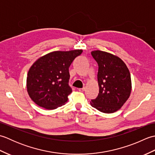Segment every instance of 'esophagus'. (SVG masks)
<instances>
[{
	"label": "esophagus",
	"mask_w": 155,
	"mask_h": 155,
	"mask_svg": "<svg viewBox=\"0 0 155 155\" xmlns=\"http://www.w3.org/2000/svg\"><path fill=\"white\" fill-rule=\"evenodd\" d=\"M78 91H80V92H83L84 90H85V88L84 87H83V88H78Z\"/></svg>",
	"instance_id": "1"
}]
</instances>
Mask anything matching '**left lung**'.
Instances as JSON below:
<instances>
[{
	"label": "left lung",
	"instance_id": "1",
	"mask_svg": "<svg viewBox=\"0 0 155 155\" xmlns=\"http://www.w3.org/2000/svg\"><path fill=\"white\" fill-rule=\"evenodd\" d=\"M91 54L97 62L99 93L91 105L104 113L118 110L129 98L132 83L129 70L123 61L116 55L99 50Z\"/></svg>",
	"mask_w": 155,
	"mask_h": 155
}]
</instances>
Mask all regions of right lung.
<instances>
[{
    "mask_svg": "<svg viewBox=\"0 0 155 155\" xmlns=\"http://www.w3.org/2000/svg\"><path fill=\"white\" fill-rule=\"evenodd\" d=\"M83 50L53 51L35 61L28 72L27 93L32 101L47 110L65 104L72 93L68 68Z\"/></svg>",
    "mask_w": 155,
    "mask_h": 155,
    "instance_id": "obj_1",
    "label": "right lung"
}]
</instances>
